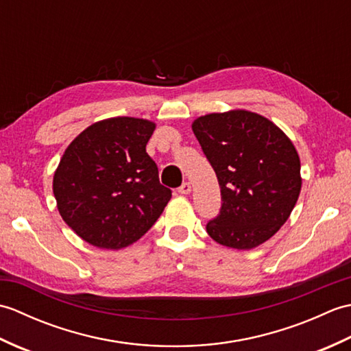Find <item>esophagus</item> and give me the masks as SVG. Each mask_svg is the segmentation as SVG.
<instances>
[{
  "label": "esophagus",
  "instance_id": "obj_1",
  "mask_svg": "<svg viewBox=\"0 0 351 351\" xmlns=\"http://www.w3.org/2000/svg\"><path fill=\"white\" fill-rule=\"evenodd\" d=\"M178 191L181 193V195H189V193L191 191V184L190 182H184L180 189H178Z\"/></svg>",
  "mask_w": 351,
  "mask_h": 351
}]
</instances>
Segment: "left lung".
Listing matches in <instances>:
<instances>
[{"mask_svg": "<svg viewBox=\"0 0 351 351\" xmlns=\"http://www.w3.org/2000/svg\"><path fill=\"white\" fill-rule=\"evenodd\" d=\"M193 132L217 175L221 208L206 232L226 247L249 250L271 238L300 195V158L282 130L245 110L197 117Z\"/></svg>", "mask_w": 351, "mask_h": 351, "instance_id": "left-lung-1", "label": "left lung"}]
</instances>
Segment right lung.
I'll return each instance as SVG.
<instances>
[{
    "label": "right lung",
    "mask_w": 351,
    "mask_h": 351,
    "mask_svg": "<svg viewBox=\"0 0 351 351\" xmlns=\"http://www.w3.org/2000/svg\"><path fill=\"white\" fill-rule=\"evenodd\" d=\"M155 123L111 117L88 126L66 149L52 191L62 219L99 249L119 250L143 237L171 197L146 145Z\"/></svg>",
    "instance_id": "add662e5"
}]
</instances>
